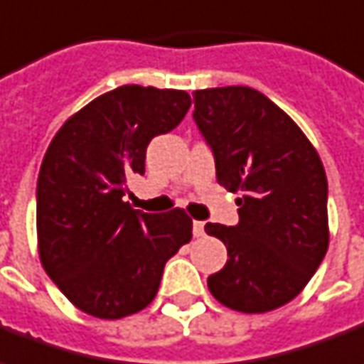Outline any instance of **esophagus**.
I'll use <instances>...</instances> for the list:
<instances>
[{"label":"esophagus","instance_id":"obj_1","mask_svg":"<svg viewBox=\"0 0 364 364\" xmlns=\"http://www.w3.org/2000/svg\"><path fill=\"white\" fill-rule=\"evenodd\" d=\"M203 233H205V223L203 221H193V235L201 237Z\"/></svg>","mask_w":364,"mask_h":364}]
</instances>
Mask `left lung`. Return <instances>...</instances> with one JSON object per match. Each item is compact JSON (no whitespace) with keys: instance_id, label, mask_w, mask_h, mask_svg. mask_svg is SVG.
Here are the masks:
<instances>
[{"instance_id":"obj_1","label":"left lung","mask_w":364,"mask_h":364,"mask_svg":"<svg viewBox=\"0 0 364 364\" xmlns=\"http://www.w3.org/2000/svg\"><path fill=\"white\" fill-rule=\"evenodd\" d=\"M193 101L217 181L241 193L239 223L205 225L229 257L207 287L239 313L275 311L305 289L328 249L323 161L295 121L257 89H197Z\"/></svg>"}]
</instances>
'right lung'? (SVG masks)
<instances>
[{
  "label": "right lung",
  "instance_id": "1",
  "mask_svg": "<svg viewBox=\"0 0 364 364\" xmlns=\"http://www.w3.org/2000/svg\"><path fill=\"white\" fill-rule=\"evenodd\" d=\"M191 107L179 89L123 85L73 113L55 133L37 179V249L46 273L79 311L123 318L155 299L165 263L191 241L183 209L135 211L127 179L145 173L155 135Z\"/></svg>",
  "mask_w": 364,
  "mask_h": 364
}]
</instances>
